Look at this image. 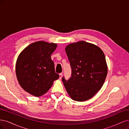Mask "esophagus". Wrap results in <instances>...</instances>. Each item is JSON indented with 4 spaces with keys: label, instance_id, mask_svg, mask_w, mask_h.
Masks as SVG:
<instances>
[{
    "label": "esophagus",
    "instance_id": "34e87169",
    "mask_svg": "<svg viewBox=\"0 0 129 129\" xmlns=\"http://www.w3.org/2000/svg\"><path fill=\"white\" fill-rule=\"evenodd\" d=\"M62 76H63V73H59V79H61Z\"/></svg>",
    "mask_w": 129,
    "mask_h": 129
}]
</instances>
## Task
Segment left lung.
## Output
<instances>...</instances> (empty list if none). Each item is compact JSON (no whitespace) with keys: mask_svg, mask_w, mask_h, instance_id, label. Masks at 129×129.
I'll use <instances>...</instances> for the list:
<instances>
[{"mask_svg":"<svg viewBox=\"0 0 129 129\" xmlns=\"http://www.w3.org/2000/svg\"><path fill=\"white\" fill-rule=\"evenodd\" d=\"M65 51L72 70L68 80L62 78L66 91L74 101L91 99L101 88L107 75L105 54L96 45L83 41L69 44Z\"/></svg>","mask_w":129,"mask_h":129,"instance_id":"obj_1","label":"left lung"}]
</instances>
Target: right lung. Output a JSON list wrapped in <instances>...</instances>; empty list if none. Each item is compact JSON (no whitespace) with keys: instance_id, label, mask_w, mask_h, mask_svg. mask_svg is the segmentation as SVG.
Segmentation results:
<instances>
[{"instance_id":"obj_1","label":"right lung","mask_w":129,"mask_h":129,"mask_svg":"<svg viewBox=\"0 0 129 129\" xmlns=\"http://www.w3.org/2000/svg\"><path fill=\"white\" fill-rule=\"evenodd\" d=\"M57 46L56 43L37 41L20 53L15 72L20 85L27 92L37 97L42 96L59 78L51 58Z\"/></svg>"}]
</instances>
